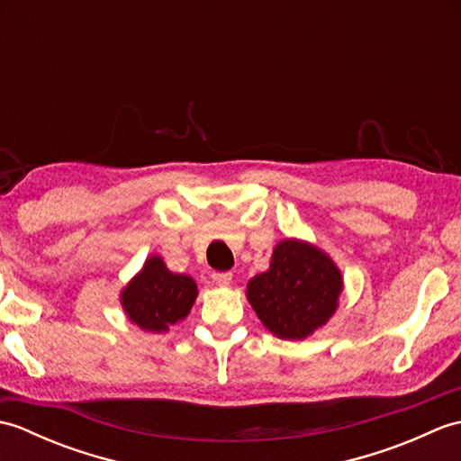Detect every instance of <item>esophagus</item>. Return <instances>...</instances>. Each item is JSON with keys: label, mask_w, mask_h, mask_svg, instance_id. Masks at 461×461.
I'll use <instances>...</instances> for the list:
<instances>
[{"label": "esophagus", "mask_w": 461, "mask_h": 461, "mask_svg": "<svg viewBox=\"0 0 461 461\" xmlns=\"http://www.w3.org/2000/svg\"><path fill=\"white\" fill-rule=\"evenodd\" d=\"M212 279H213L215 285H220V287H228L230 283H231V279H233V276H231L230 271H223V273H213Z\"/></svg>", "instance_id": "1"}]
</instances>
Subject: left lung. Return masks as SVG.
I'll list each match as a JSON object with an SVG mask.
<instances>
[{
  "label": "left lung",
  "instance_id": "8db88e82",
  "mask_svg": "<svg viewBox=\"0 0 461 461\" xmlns=\"http://www.w3.org/2000/svg\"><path fill=\"white\" fill-rule=\"evenodd\" d=\"M342 293V276L325 251L307 241L283 240L269 269L248 283V301L273 335L301 340L332 317Z\"/></svg>",
  "mask_w": 461,
  "mask_h": 461
}]
</instances>
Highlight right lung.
Segmentation results:
<instances>
[{
	"label": "right lung",
	"instance_id": "obj_1",
	"mask_svg": "<svg viewBox=\"0 0 461 461\" xmlns=\"http://www.w3.org/2000/svg\"><path fill=\"white\" fill-rule=\"evenodd\" d=\"M198 297L190 276L172 273L162 258L152 256L121 293V305L129 321L149 332H166L188 312Z\"/></svg>",
	"mask_w": 461,
	"mask_h": 461
}]
</instances>
